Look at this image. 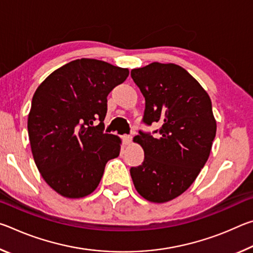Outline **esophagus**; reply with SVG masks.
<instances>
[{"label": "esophagus", "instance_id": "obj_1", "mask_svg": "<svg viewBox=\"0 0 253 253\" xmlns=\"http://www.w3.org/2000/svg\"><path fill=\"white\" fill-rule=\"evenodd\" d=\"M123 140L124 143L126 145H130L131 144V140H132V137L130 135H124L123 136Z\"/></svg>", "mask_w": 253, "mask_h": 253}]
</instances>
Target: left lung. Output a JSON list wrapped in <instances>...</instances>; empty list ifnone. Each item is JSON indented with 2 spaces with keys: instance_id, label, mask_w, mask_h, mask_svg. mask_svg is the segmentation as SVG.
Listing matches in <instances>:
<instances>
[{
  "instance_id": "obj_1",
  "label": "left lung",
  "mask_w": 253,
  "mask_h": 253,
  "mask_svg": "<svg viewBox=\"0 0 253 253\" xmlns=\"http://www.w3.org/2000/svg\"><path fill=\"white\" fill-rule=\"evenodd\" d=\"M130 76L145 97L143 122L161 125L160 135L139 131L134 138L145 158L130 169V176L144 199L169 202L192 185L210 156L216 132L212 102L202 85L174 63L153 62Z\"/></svg>"
}]
</instances>
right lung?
Returning <instances> with one entry per match:
<instances>
[{
	"instance_id": "1",
	"label": "right lung",
	"mask_w": 253,
	"mask_h": 253,
	"mask_svg": "<svg viewBox=\"0 0 253 253\" xmlns=\"http://www.w3.org/2000/svg\"><path fill=\"white\" fill-rule=\"evenodd\" d=\"M129 75L96 59H77L48 76L34 92L28 117L32 155L41 176L61 196L96 190L119 137L104 134L107 96ZM99 120L97 126L93 123Z\"/></svg>"
}]
</instances>
